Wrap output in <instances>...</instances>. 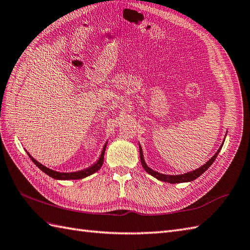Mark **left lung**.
<instances>
[{"instance_id":"8db88e82","label":"left lung","mask_w":250,"mask_h":250,"mask_svg":"<svg viewBox=\"0 0 250 250\" xmlns=\"http://www.w3.org/2000/svg\"><path fill=\"white\" fill-rule=\"evenodd\" d=\"M224 144V143H223ZM223 144L221 145V146H220V149L217 150V152L215 153V154L211 157L209 161L206 163V164H204L202 167H200V168H197V169H195V170H193V171H190V172H187V173H184V174H180V175H168V174H163V173H159V172H157V171H154V170H152L150 167H148V165L146 164V162H145V158H144V153H143V149H142V146H140V145H139V154H140V162H142V165H143V167H144V169L146 170V172H148V173L150 174V175H152L153 177H155V178H157V180H159V181H162V182H166V183H170V184H178V183H188V182H192V181H194V180H196V178L198 177V176H201L205 171H206L211 165L213 164V162L215 161V158H216V156H217V154H219L220 153V151H221V149H222V146H223Z\"/></svg>"}]
</instances>
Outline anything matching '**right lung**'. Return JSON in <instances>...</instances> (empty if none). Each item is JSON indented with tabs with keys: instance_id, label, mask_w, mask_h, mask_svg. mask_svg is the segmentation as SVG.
I'll return each mask as SVG.
<instances>
[{
	"instance_id": "add662e5",
	"label": "right lung",
	"mask_w": 250,
	"mask_h": 250,
	"mask_svg": "<svg viewBox=\"0 0 250 250\" xmlns=\"http://www.w3.org/2000/svg\"><path fill=\"white\" fill-rule=\"evenodd\" d=\"M106 145H107V142L104 146V149H102L101 154H100L97 162L94 163L92 166H89L88 168H85V169H83V170H79V171H76V172H58V171L52 170V169L45 167V166H43L42 164H40L38 161H36V159L33 156H31L27 151H26V153H27L31 161L34 162V164L37 166L38 168H39L41 171H43L44 173H46L48 176H50L52 178H55V180H59V181L81 180V178H84L86 176H89V175L94 174L95 172H97L101 168L102 164H104V152H105Z\"/></svg>"
}]
</instances>
